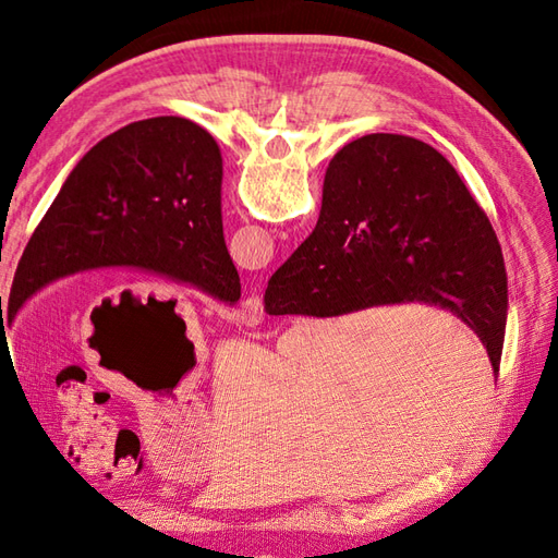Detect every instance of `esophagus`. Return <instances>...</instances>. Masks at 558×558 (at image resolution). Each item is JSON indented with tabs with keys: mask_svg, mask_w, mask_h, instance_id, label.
Masks as SVG:
<instances>
[{
	"mask_svg": "<svg viewBox=\"0 0 558 558\" xmlns=\"http://www.w3.org/2000/svg\"><path fill=\"white\" fill-rule=\"evenodd\" d=\"M263 316H265V310H263V300L258 295H251L246 298L240 310H238V320L242 326L246 328H256L263 324Z\"/></svg>",
	"mask_w": 558,
	"mask_h": 558,
	"instance_id": "1",
	"label": "esophagus"
}]
</instances>
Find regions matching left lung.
<instances>
[{
    "instance_id": "1",
    "label": "left lung",
    "mask_w": 558,
    "mask_h": 558,
    "mask_svg": "<svg viewBox=\"0 0 558 558\" xmlns=\"http://www.w3.org/2000/svg\"><path fill=\"white\" fill-rule=\"evenodd\" d=\"M221 181L218 144L185 118L109 134L81 158L29 238L9 318L44 286L99 267L146 269L234 305L242 286L223 240Z\"/></svg>"
}]
</instances>
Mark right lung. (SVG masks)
<instances>
[{"label": "right lung", "mask_w": 558, "mask_h": 558, "mask_svg": "<svg viewBox=\"0 0 558 558\" xmlns=\"http://www.w3.org/2000/svg\"><path fill=\"white\" fill-rule=\"evenodd\" d=\"M426 302L477 332L498 375L508 275L484 209L437 150L365 134L337 154L318 223L265 289V312L342 316Z\"/></svg>", "instance_id": "add662e5"}]
</instances>
